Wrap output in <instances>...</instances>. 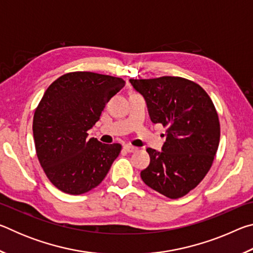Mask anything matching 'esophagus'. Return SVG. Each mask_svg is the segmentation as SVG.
I'll return each instance as SVG.
<instances>
[{
    "mask_svg": "<svg viewBox=\"0 0 253 253\" xmlns=\"http://www.w3.org/2000/svg\"><path fill=\"white\" fill-rule=\"evenodd\" d=\"M124 151L127 152V153H134V152L137 151V148L134 147V146H131V145H125V146H124Z\"/></svg>",
    "mask_w": 253,
    "mask_h": 253,
    "instance_id": "1",
    "label": "esophagus"
}]
</instances>
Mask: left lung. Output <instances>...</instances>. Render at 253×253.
I'll return each instance as SVG.
<instances>
[{"label":"left lung","instance_id":"obj_1","mask_svg":"<svg viewBox=\"0 0 253 253\" xmlns=\"http://www.w3.org/2000/svg\"><path fill=\"white\" fill-rule=\"evenodd\" d=\"M129 81L146 101L151 121L168 128L162 152L146 149L151 163L140 177L158 193L182 198L212 166L220 142L215 107L201 85L181 77Z\"/></svg>","mask_w":253,"mask_h":253}]
</instances>
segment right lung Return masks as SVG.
<instances>
[{
	"instance_id": "1",
	"label": "right lung",
	"mask_w": 253,
	"mask_h": 253,
	"mask_svg": "<svg viewBox=\"0 0 253 253\" xmlns=\"http://www.w3.org/2000/svg\"><path fill=\"white\" fill-rule=\"evenodd\" d=\"M125 81L117 77L76 71L53 81L33 117L37 156L50 182L79 195L99 185L121 153L119 144L88 139L110 98Z\"/></svg>"
}]
</instances>
